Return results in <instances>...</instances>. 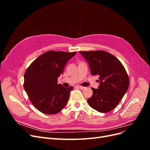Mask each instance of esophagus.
Here are the masks:
<instances>
[{
  "label": "esophagus",
  "mask_w": 150,
  "mask_h": 150,
  "mask_svg": "<svg viewBox=\"0 0 150 150\" xmlns=\"http://www.w3.org/2000/svg\"><path fill=\"white\" fill-rule=\"evenodd\" d=\"M80 89H84L86 88L85 87H83V86H77Z\"/></svg>",
  "instance_id": "obj_1"
}]
</instances>
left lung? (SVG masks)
I'll return each mask as SVG.
<instances>
[{"label": "left lung", "instance_id": "8db88e82", "mask_svg": "<svg viewBox=\"0 0 150 150\" xmlns=\"http://www.w3.org/2000/svg\"><path fill=\"white\" fill-rule=\"evenodd\" d=\"M89 63L91 74L99 75L98 89L91 88L89 105L100 112H110L123 98L129 81L126 69L115 56L103 51H79Z\"/></svg>", "mask_w": 150, "mask_h": 150}]
</instances>
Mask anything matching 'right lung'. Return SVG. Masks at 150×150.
I'll return each instance as SVG.
<instances>
[{
	"mask_svg": "<svg viewBox=\"0 0 150 150\" xmlns=\"http://www.w3.org/2000/svg\"><path fill=\"white\" fill-rule=\"evenodd\" d=\"M76 52L49 51L35 59L24 74V88L33 106L47 115L57 114L66 105L72 86L64 88L57 78Z\"/></svg>",
	"mask_w": 150,
	"mask_h": 150,
	"instance_id": "add662e5",
	"label": "right lung"
}]
</instances>
